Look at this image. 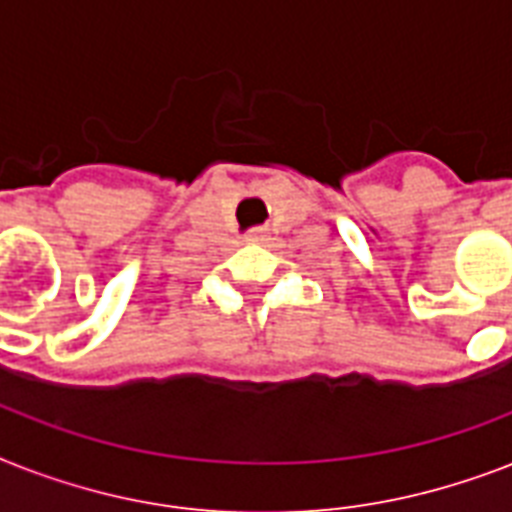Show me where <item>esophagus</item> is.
<instances>
[{
	"mask_svg": "<svg viewBox=\"0 0 512 512\" xmlns=\"http://www.w3.org/2000/svg\"><path fill=\"white\" fill-rule=\"evenodd\" d=\"M247 241H252V244H260V241H265V233L263 231H249Z\"/></svg>",
	"mask_w": 512,
	"mask_h": 512,
	"instance_id": "obj_1",
	"label": "esophagus"
}]
</instances>
